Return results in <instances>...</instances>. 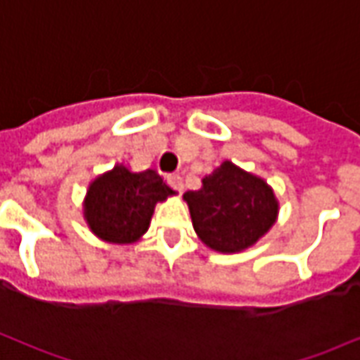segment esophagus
Masks as SVG:
<instances>
[{
	"label": "esophagus",
	"mask_w": 360,
	"mask_h": 360,
	"mask_svg": "<svg viewBox=\"0 0 360 360\" xmlns=\"http://www.w3.org/2000/svg\"><path fill=\"white\" fill-rule=\"evenodd\" d=\"M167 183L172 185L175 191H183V177H181L179 173H172V175H167Z\"/></svg>",
	"instance_id": "34e87169"
}]
</instances>
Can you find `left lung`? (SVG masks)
Here are the masks:
<instances>
[{
  "label": "left lung",
  "mask_w": 360,
  "mask_h": 360,
  "mask_svg": "<svg viewBox=\"0 0 360 360\" xmlns=\"http://www.w3.org/2000/svg\"><path fill=\"white\" fill-rule=\"evenodd\" d=\"M183 198L198 239L221 255L252 247L270 231L279 212L274 188L229 160L204 177L202 187L187 191Z\"/></svg>",
  "instance_id": "left-lung-1"
}]
</instances>
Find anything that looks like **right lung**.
I'll use <instances>...</instances> for the list:
<instances>
[{
    "mask_svg": "<svg viewBox=\"0 0 360 360\" xmlns=\"http://www.w3.org/2000/svg\"><path fill=\"white\" fill-rule=\"evenodd\" d=\"M173 195L177 193L156 169L136 173L125 164H115L89 185L82 214L98 239L131 245L148 231L156 204Z\"/></svg>",
    "mask_w": 360,
    "mask_h": 360,
    "instance_id": "add662e5",
    "label": "right lung"
}]
</instances>
